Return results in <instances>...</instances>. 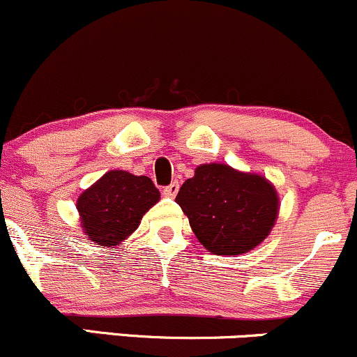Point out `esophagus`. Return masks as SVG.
<instances>
[{
	"label": "esophagus",
	"mask_w": 357,
	"mask_h": 357,
	"mask_svg": "<svg viewBox=\"0 0 357 357\" xmlns=\"http://www.w3.org/2000/svg\"><path fill=\"white\" fill-rule=\"evenodd\" d=\"M178 191H179L178 183H171V185L164 188V195H166V197H169V198H174L176 195H178Z\"/></svg>",
	"instance_id": "34e87169"
}]
</instances>
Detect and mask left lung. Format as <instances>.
I'll use <instances>...</instances> for the list:
<instances>
[{
	"label": "left lung",
	"mask_w": 357,
	"mask_h": 357,
	"mask_svg": "<svg viewBox=\"0 0 357 357\" xmlns=\"http://www.w3.org/2000/svg\"><path fill=\"white\" fill-rule=\"evenodd\" d=\"M176 202L210 253L243 255L260 245L279 215V197L267 178L227 164H202Z\"/></svg>",
	"instance_id": "8db88e82"
}]
</instances>
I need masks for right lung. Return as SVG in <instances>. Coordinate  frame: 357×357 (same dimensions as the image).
<instances>
[{"label":"right lung","mask_w":357,"mask_h":357,"mask_svg":"<svg viewBox=\"0 0 357 357\" xmlns=\"http://www.w3.org/2000/svg\"><path fill=\"white\" fill-rule=\"evenodd\" d=\"M159 198V190L147 176L109 171L78 198L82 229L100 248L118 246L140 226L142 217Z\"/></svg>","instance_id":"obj_1"}]
</instances>
